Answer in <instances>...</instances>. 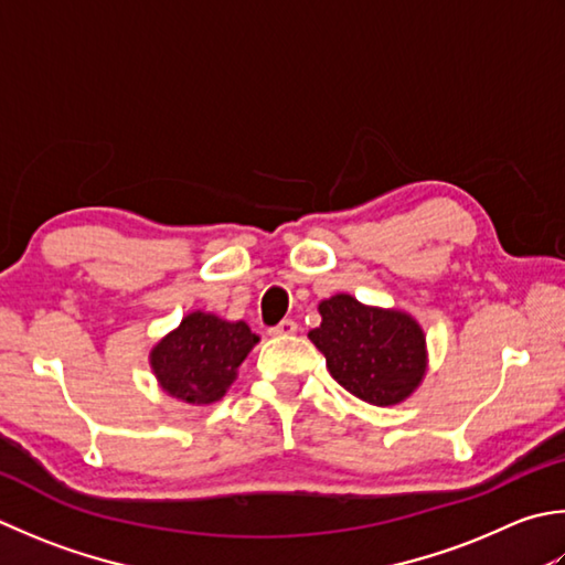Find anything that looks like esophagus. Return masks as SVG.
<instances>
[{"mask_svg": "<svg viewBox=\"0 0 565 565\" xmlns=\"http://www.w3.org/2000/svg\"><path fill=\"white\" fill-rule=\"evenodd\" d=\"M296 330H298V326L294 323V320H291V318H284L279 326L269 330V333H271V335H276V338H286V335H294Z\"/></svg>", "mask_w": 565, "mask_h": 565, "instance_id": "obj_1", "label": "esophagus"}]
</instances>
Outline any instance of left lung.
I'll return each instance as SVG.
<instances>
[{
  "label": "left lung",
  "instance_id": "1",
  "mask_svg": "<svg viewBox=\"0 0 565 565\" xmlns=\"http://www.w3.org/2000/svg\"><path fill=\"white\" fill-rule=\"evenodd\" d=\"M320 326L308 340L323 352L333 380L372 406L406 402L428 372L426 333L402 308L335 294L318 303Z\"/></svg>",
  "mask_w": 565,
  "mask_h": 565
}]
</instances>
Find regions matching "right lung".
Returning a JSON list of instances; mask_svg holds the SVG:
<instances>
[{
  "mask_svg": "<svg viewBox=\"0 0 565 565\" xmlns=\"http://www.w3.org/2000/svg\"><path fill=\"white\" fill-rule=\"evenodd\" d=\"M259 342L245 320L193 311L149 352L161 392L171 399L207 406L223 399L237 380L239 364Z\"/></svg>",
  "mask_w": 565,
  "mask_h": 565,
  "instance_id": "obj_1",
  "label": "right lung"
}]
</instances>
